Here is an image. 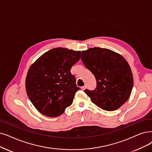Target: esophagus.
<instances>
[{
    "label": "esophagus",
    "mask_w": 152,
    "mask_h": 152,
    "mask_svg": "<svg viewBox=\"0 0 152 152\" xmlns=\"http://www.w3.org/2000/svg\"><path fill=\"white\" fill-rule=\"evenodd\" d=\"M81 88H82V90H85V89H86V86H82V87H81Z\"/></svg>",
    "instance_id": "1"
}]
</instances>
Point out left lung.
<instances>
[{
    "instance_id": "8db88e82",
    "label": "left lung",
    "mask_w": 152,
    "mask_h": 152,
    "mask_svg": "<svg viewBox=\"0 0 152 152\" xmlns=\"http://www.w3.org/2000/svg\"><path fill=\"white\" fill-rule=\"evenodd\" d=\"M81 60L95 77L96 88L84 90L94 104L103 110L113 111L128 100L133 78L122 56L107 48L94 47L82 51Z\"/></svg>"
}]
</instances>
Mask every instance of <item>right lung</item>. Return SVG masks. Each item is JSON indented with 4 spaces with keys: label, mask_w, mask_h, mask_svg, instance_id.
Here are the masks:
<instances>
[{
    "label": "right lung",
    "mask_w": 152,
    "mask_h": 152,
    "mask_svg": "<svg viewBox=\"0 0 152 152\" xmlns=\"http://www.w3.org/2000/svg\"><path fill=\"white\" fill-rule=\"evenodd\" d=\"M80 51L53 48L44 53L30 66L26 80V92L41 113L56 117L73 102L80 87L70 72L80 58Z\"/></svg>",
    "instance_id": "right-lung-1"
}]
</instances>
